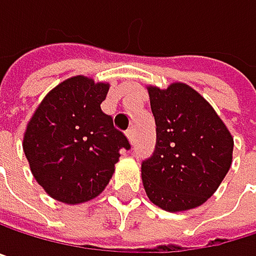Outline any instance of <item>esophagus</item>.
<instances>
[{"instance_id":"34e87169","label":"esophagus","mask_w":256,"mask_h":256,"mask_svg":"<svg viewBox=\"0 0 256 256\" xmlns=\"http://www.w3.org/2000/svg\"><path fill=\"white\" fill-rule=\"evenodd\" d=\"M126 136H127V140H129L130 144L135 142V130H134V129H129V130H127V132H126Z\"/></svg>"}]
</instances>
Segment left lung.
<instances>
[{
    "label": "left lung",
    "instance_id": "left-lung-1",
    "mask_svg": "<svg viewBox=\"0 0 256 256\" xmlns=\"http://www.w3.org/2000/svg\"><path fill=\"white\" fill-rule=\"evenodd\" d=\"M156 120V148L142 162L148 200L171 213L202 206L232 164L234 138L213 106L190 85H148Z\"/></svg>",
    "mask_w": 256,
    "mask_h": 256
}]
</instances>
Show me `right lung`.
Returning a JSON list of instances; mask_svg holds the SVG:
<instances>
[{"instance_id": "right-lung-1", "label": "right lung", "mask_w": 256, "mask_h": 256, "mask_svg": "<svg viewBox=\"0 0 256 256\" xmlns=\"http://www.w3.org/2000/svg\"><path fill=\"white\" fill-rule=\"evenodd\" d=\"M108 82L78 74L54 86L31 115L24 153L36 182L64 204L98 196L112 178L120 150L130 148L100 103Z\"/></svg>"}]
</instances>
